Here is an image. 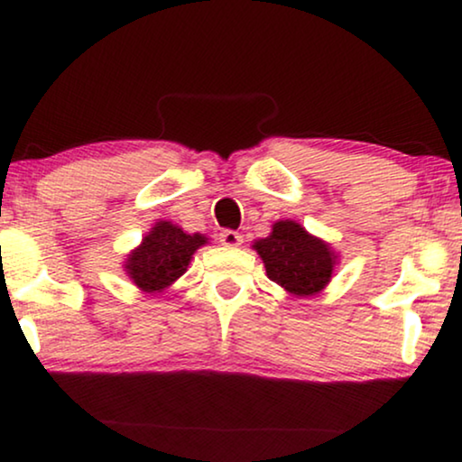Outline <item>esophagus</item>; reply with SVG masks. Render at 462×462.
<instances>
[{
	"label": "esophagus",
	"instance_id": "obj_1",
	"mask_svg": "<svg viewBox=\"0 0 462 462\" xmlns=\"http://www.w3.org/2000/svg\"><path fill=\"white\" fill-rule=\"evenodd\" d=\"M218 242L226 245V248H237V245L244 244V237L239 236L237 231H231V229H225L218 233Z\"/></svg>",
	"mask_w": 462,
	"mask_h": 462
}]
</instances>
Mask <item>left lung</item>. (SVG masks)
I'll list each match as a JSON object with an SVG mask.
<instances>
[{
    "label": "left lung",
    "mask_w": 462,
    "mask_h": 462,
    "mask_svg": "<svg viewBox=\"0 0 462 462\" xmlns=\"http://www.w3.org/2000/svg\"><path fill=\"white\" fill-rule=\"evenodd\" d=\"M263 258L267 277L292 296H313L330 282L337 254L324 239L296 220H277L269 237L252 245Z\"/></svg>",
    "instance_id": "obj_1"
}]
</instances>
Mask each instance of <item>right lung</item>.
<instances>
[{
    "mask_svg": "<svg viewBox=\"0 0 462 462\" xmlns=\"http://www.w3.org/2000/svg\"><path fill=\"white\" fill-rule=\"evenodd\" d=\"M208 244L201 233H185L170 220H160L138 248L125 258V273L143 292H163L185 273L195 250Z\"/></svg>",
    "mask_w": 462,
    "mask_h": 462,
    "instance_id": "1",
    "label": "right lung"
}]
</instances>
